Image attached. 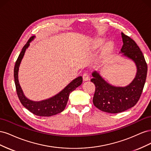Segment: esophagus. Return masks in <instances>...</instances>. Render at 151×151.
<instances>
[{"mask_svg":"<svg viewBox=\"0 0 151 151\" xmlns=\"http://www.w3.org/2000/svg\"><path fill=\"white\" fill-rule=\"evenodd\" d=\"M83 79L84 81H87L89 79V75L88 73H85V74H83Z\"/></svg>","mask_w":151,"mask_h":151,"instance_id":"34e87169","label":"esophagus"}]
</instances>
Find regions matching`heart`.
I'll return each mask as SVG.
<instances>
[{"mask_svg": "<svg viewBox=\"0 0 151 151\" xmlns=\"http://www.w3.org/2000/svg\"><path fill=\"white\" fill-rule=\"evenodd\" d=\"M104 42V38H98L96 41L95 42V47L96 48L98 47H101L103 44ZM113 48V43L111 42H108L106 45H105V47H104V52L105 53H107L108 52L109 50H111V48Z\"/></svg>", "mask_w": 151, "mask_h": 151, "instance_id": "heart-1", "label": "heart"}]
</instances>
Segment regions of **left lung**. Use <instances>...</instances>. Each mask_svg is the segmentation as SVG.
I'll use <instances>...</instances> for the list:
<instances>
[{"instance_id":"1","label":"left lung","mask_w":151,"mask_h":151,"mask_svg":"<svg viewBox=\"0 0 151 151\" xmlns=\"http://www.w3.org/2000/svg\"><path fill=\"white\" fill-rule=\"evenodd\" d=\"M123 45L120 52L132 59L137 67V74L132 83L125 87H116L105 81L96 71L91 81L96 86L93 104L101 111L118 113L134 106L142 93L147 72V65L139 46L129 36L122 33Z\"/></svg>"}]
</instances>
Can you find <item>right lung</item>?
Masks as SVG:
<instances>
[{
  "instance_id": "right-lung-1",
  "label": "right lung",
  "mask_w": 151,
  "mask_h": 151,
  "mask_svg": "<svg viewBox=\"0 0 151 151\" xmlns=\"http://www.w3.org/2000/svg\"><path fill=\"white\" fill-rule=\"evenodd\" d=\"M35 37V36H33L29 39L28 42L22 48V51L15 63L14 69V77L16 92L21 104L30 112L40 116H50L57 115L64 110L70 93L82 84L83 77L81 76L77 77L58 94L48 99L43 100L41 101H33L26 98L18 81V70H19V67L22 58H23L26 50L29 47V43Z\"/></svg>"
}]
</instances>
